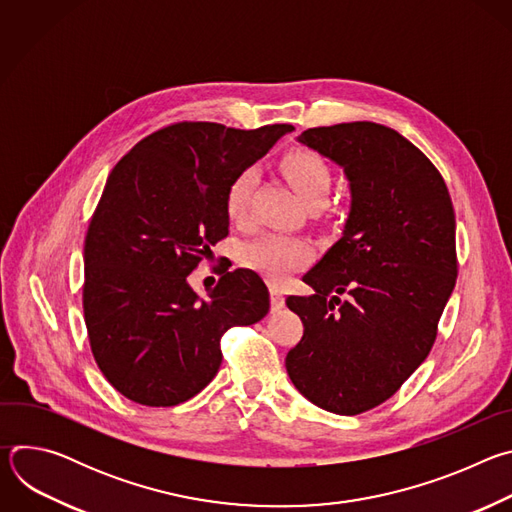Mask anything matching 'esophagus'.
Listing matches in <instances>:
<instances>
[{
  "label": "esophagus",
  "instance_id": "obj_1",
  "mask_svg": "<svg viewBox=\"0 0 512 512\" xmlns=\"http://www.w3.org/2000/svg\"><path fill=\"white\" fill-rule=\"evenodd\" d=\"M269 298H271V310H273V312H277V310L283 308L285 300H283V294H281L279 285H275V283L269 285Z\"/></svg>",
  "mask_w": 512,
  "mask_h": 512
}]
</instances>
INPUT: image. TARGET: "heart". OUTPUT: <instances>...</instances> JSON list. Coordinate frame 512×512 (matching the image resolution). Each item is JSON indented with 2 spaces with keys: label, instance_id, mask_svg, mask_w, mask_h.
<instances>
[{
  "label": "heart",
  "instance_id": "b5f03b06",
  "mask_svg": "<svg viewBox=\"0 0 512 512\" xmlns=\"http://www.w3.org/2000/svg\"><path fill=\"white\" fill-rule=\"evenodd\" d=\"M281 170L308 208L322 206L328 200L332 190V172L320 154L312 150H291L281 158ZM257 178L255 168H243L229 182L225 192V210L231 223L245 225L249 221ZM310 255L312 247L304 239L261 235L243 247L241 263L263 277L277 281L289 271L306 265Z\"/></svg>",
  "mask_w": 512,
  "mask_h": 512
}]
</instances>
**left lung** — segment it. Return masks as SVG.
<instances>
[{
	"label": "left lung",
	"mask_w": 512,
	"mask_h": 512,
	"mask_svg": "<svg viewBox=\"0 0 512 512\" xmlns=\"http://www.w3.org/2000/svg\"><path fill=\"white\" fill-rule=\"evenodd\" d=\"M298 139L344 168L352 206L304 275L314 294L285 300L304 324L285 369L314 405L358 415L393 397L435 342L458 275L456 214L442 174L391 127L352 121Z\"/></svg>",
	"instance_id": "left-lung-1"
}]
</instances>
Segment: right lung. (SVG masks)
Instances as JSON below:
<instances>
[{
	"instance_id": "add662e5",
	"label": "right lung",
	"mask_w": 512,
	"mask_h": 512,
	"mask_svg": "<svg viewBox=\"0 0 512 512\" xmlns=\"http://www.w3.org/2000/svg\"><path fill=\"white\" fill-rule=\"evenodd\" d=\"M291 129L180 121L143 137L111 170L85 237L83 312L95 362L129 401H188L218 373L223 334L269 312L251 269H225L208 300L188 275L229 235L233 176Z\"/></svg>"
}]
</instances>
